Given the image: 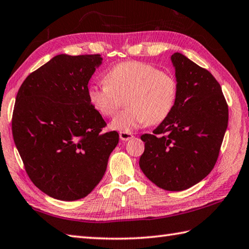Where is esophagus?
Masks as SVG:
<instances>
[{
	"label": "esophagus",
	"instance_id": "esophagus-1",
	"mask_svg": "<svg viewBox=\"0 0 249 249\" xmlns=\"http://www.w3.org/2000/svg\"><path fill=\"white\" fill-rule=\"evenodd\" d=\"M134 136L131 133H127V131H121L120 133V138L122 141H128L129 139L133 138Z\"/></svg>",
	"mask_w": 249,
	"mask_h": 249
}]
</instances>
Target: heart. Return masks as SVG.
I'll use <instances>...</instances> for the list:
<instances>
[{
	"mask_svg": "<svg viewBox=\"0 0 249 249\" xmlns=\"http://www.w3.org/2000/svg\"><path fill=\"white\" fill-rule=\"evenodd\" d=\"M105 83L89 86L87 97L104 116L113 115L125 100L126 108L111 121L115 130L129 133L145 123L159 124L176 104V80L149 63L121 62L106 73Z\"/></svg>",
	"mask_w": 249,
	"mask_h": 249,
	"instance_id": "b5f03b06",
	"label": "heart"
}]
</instances>
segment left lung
Wrapping results in <instances>:
<instances>
[{
    "instance_id": "obj_1",
    "label": "left lung",
    "mask_w": 249,
    "mask_h": 249,
    "mask_svg": "<svg viewBox=\"0 0 249 249\" xmlns=\"http://www.w3.org/2000/svg\"><path fill=\"white\" fill-rule=\"evenodd\" d=\"M177 99L170 114L144 134L139 166L159 188L182 191L212 172L228 127V105L211 72L180 53L170 57Z\"/></svg>"
}]
</instances>
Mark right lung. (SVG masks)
<instances>
[{
  "label": "right lung",
  "mask_w": 249,
  "mask_h": 249,
  "mask_svg": "<svg viewBox=\"0 0 249 249\" xmlns=\"http://www.w3.org/2000/svg\"><path fill=\"white\" fill-rule=\"evenodd\" d=\"M100 55L60 53L32 72L18 90L12 130L28 176L48 196L85 197L100 182L116 131L89 100V82Z\"/></svg>",
  "instance_id": "right-lung-1"
}]
</instances>
